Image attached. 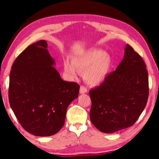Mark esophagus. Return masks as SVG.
Wrapping results in <instances>:
<instances>
[{"label":"esophagus","instance_id":"obj_1","mask_svg":"<svg viewBox=\"0 0 159 159\" xmlns=\"http://www.w3.org/2000/svg\"><path fill=\"white\" fill-rule=\"evenodd\" d=\"M88 91V88L85 87L84 85H81L80 86V92L81 93H85Z\"/></svg>","mask_w":159,"mask_h":159}]
</instances>
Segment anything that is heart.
I'll return each instance as SVG.
<instances>
[{"label": "heart", "mask_w": 159, "mask_h": 159, "mask_svg": "<svg viewBox=\"0 0 159 159\" xmlns=\"http://www.w3.org/2000/svg\"><path fill=\"white\" fill-rule=\"evenodd\" d=\"M111 57L100 50L93 49L74 56L72 63L68 60L64 62L66 73L71 78H76L79 71L83 73L86 83L98 85L106 78L111 68Z\"/></svg>", "instance_id": "1"}]
</instances>
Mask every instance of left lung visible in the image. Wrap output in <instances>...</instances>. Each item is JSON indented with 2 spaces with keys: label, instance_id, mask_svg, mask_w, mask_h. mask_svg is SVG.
<instances>
[{
  "label": "left lung",
  "instance_id": "obj_1",
  "mask_svg": "<svg viewBox=\"0 0 159 159\" xmlns=\"http://www.w3.org/2000/svg\"><path fill=\"white\" fill-rule=\"evenodd\" d=\"M148 75L141 56L127 44L123 60L98 87L91 89L90 119L112 133L133 125L147 103Z\"/></svg>",
  "mask_w": 159,
  "mask_h": 159
}]
</instances>
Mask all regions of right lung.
<instances>
[{"label": "right lung", "mask_w": 159, "mask_h": 159, "mask_svg": "<svg viewBox=\"0 0 159 159\" xmlns=\"http://www.w3.org/2000/svg\"><path fill=\"white\" fill-rule=\"evenodd\" d=\"M45 40L28 46L12 66L8 99L21 126L35 136L57 133L64 126L66 111L78 97L80 85L65 81L52 66Z\"/></svg>", "instance_id": "obj_1"}]
</instances>
